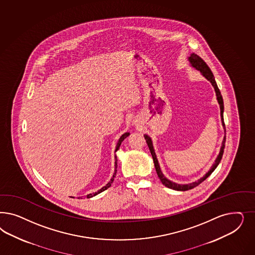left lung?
<instances>
[{
  "label": "left lung",
  "mask_w": 255,
  "mask_h": 255,
  "mask_svg": "<svg viewBox=\"0 0 255 255\" xmlns=\"http://www.w3.org/2000/svg\"><path fill=\"white\" fill-rule=\"evenodd\" d=\"M189 62H190V64H191V66H193V67H195L199 71H201V73L204 75L206 79L212 83L214 89H215V92H216V95H217L218 102H219L220 107H221V116H222V126H223V128H224V129H225V124H224V120H223V99H222L221 91L219 89V87H218V85H217V82L215 81V78H214L212 71L210 70V68L206 65V62H205L202 58L200 57V56H198L197 54L192 53V54L189 56ZM225 132H226V130H225ZM144 139L146 140L148 147H149V150H150L151 155H152V157H153V160H154V164H155V168H156L157 176H158V178L160 179V181L162 182V184L164 185L165 187H167V188H169V189H174V190H180V191H186V190L193 189V188L199 186L203 181L206 180V178H207L211 173H213L214 170L217 168V166L219 165V163H220L221 160H222V155H223V152H224V147H225L226 136H224V138H223L220 154H219V156L217 157V159L215 160V163H214L213 166L211 167V169L209 170V172L206 173V175H205L204 177H202L201 179H199V180L196 181V182L190 183V184H187V185H180V184L173 183L172 181L168 180V179L165 177L164 175L161 173L160 168H159V165H158V162H157L156 154H155V151H154V148H153V144H152V140L148 137L147 135H144Z\"/></svg>",
  "instance_id": "8db88e82"
}]
</instances>
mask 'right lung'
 I'll return each instance as SVG.
<instances>
[{
	"mask_svg": "<svg viewBox=\"0 0 255 255\" xmlns=\"http://www.w3.org/2000/svg\"><path fill=\"white\" fill-rule=\"evenodd\" d=\"M128 136H129V133L128 132H126L125 134H123L121 137H120V139L118 140V142H117V144H116V149H115V152L119 149L120 147V145H121V143H122V141H123ZM116 172H117V157L115 156V173H114V176H113V178L111 179V181L108 183L107 185L105 186V187H103L102 189H99V191H97V192H95V193H93V194H88V195H86V197L91 198L93 197V196H95V195H97V194H99L100 192H102V191H104L105 189H107L108 188H110L111 186H112V183L114 182V179H115V174H116Z\"/></svg>",
	"mask_w": 255,
	"mask_h": 255,
	"instance_id": "add662e5",
	"label": "right lung"
}]
</instances>
